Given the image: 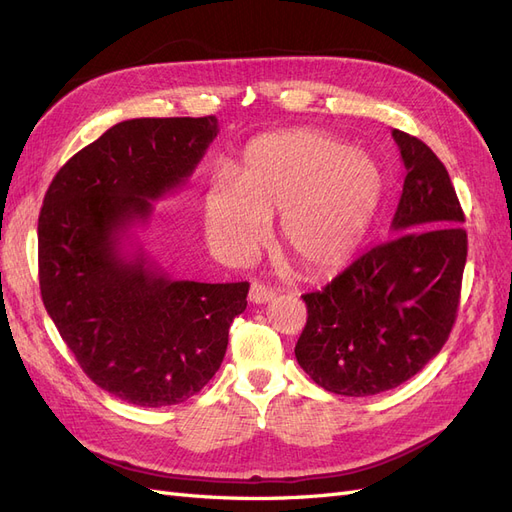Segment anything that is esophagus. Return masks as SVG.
Masks as SVG:
<instances>
[{
	"label": "esophagus",
	"instance_id": "34e87169",
	"mask_svg": "<svg viewBox=\"0 0 512 512\" xmlns=\"http://www.w3.org/2000/svg\"><path fill=\"white\" fill-rule=\"evenodd\" d=\"M247 297H250V301H252V303L260 305V303H267V301H271V299L275 297V290H271L269 286H265L262 282H252V286H250V294H247Z\"/></svg>",
	"mask_w": 512,
	"mask_h": 512
}]
</instances>
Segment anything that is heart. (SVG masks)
Segmentation results:
<instances>
[{"mask_svg": "<svg viewBox=\"0 0 512 512\" xmlns=\"http://www.w3.org/2000/svg\"><path fill=\"white\" fill-rule=\"evenodd\" d=\"M382 200L376 162L316 130L262 134L247 145L235 179H215L203 222L215 247L250 256L282 213V241L307 275L344 269L359 252Z\"/></svg>", "mask_w": 512, "mask_h": 512, "instance_id": "heart-1", "label": "heart"}]
</instances>
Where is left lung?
Instances as JSON below:
<instances>
[{
	"label": "left lung",
	"mask_w": 512,
	"mask_h": 512,
	"mask_svg": "<svg viewBox=\"0 0 512 512\" xmlns=\"http://www.w3.org/2000/svg\"><path fill=\"white\" fill-rule=\"evenodd\" d=\"M406 166L393 239L371 247L322 290L303 294L294 346L324 391L367 397L418 374L446 344L468 256L466 222L448 170L423 141L393 130Z\"/></svg>",
	"instance_id": "obj_1"
}]
</instances>
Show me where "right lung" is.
Masks as SVG:
<instances>
[{
  "label": "right lung",
  "instance_id": "right-lung-1",
  "mask_svg": "<svg viewBox=\"0 0 512 512\" xmlns=\"http://www.w3.org/2000/svg\"><path fill=\"white\" fill-rule=\"evenodd\" d=\"M215 136L213 115L121 121L59 168L40 209L46 312L85 374L134 406H175L203 389L247 307V282L170 280L143 250H121Z\"/></svg>",
  "mask_w": 512,
  "mask_h": 512
}]
</instances>
